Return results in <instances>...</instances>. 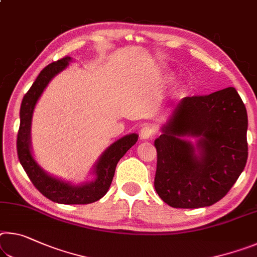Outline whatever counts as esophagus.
<instances>
[{
    "instance_id": "1",
    "label": "esophagus",
    "mask_w": 257,
    "mask_h": 257,
    "mask_svg": "<svg viewBox=\"0 0 257 257\" xmlns=\"http://www.w3.org/2000/svg\"><path fill=\"white\" fill-rule=\"evenodd\" d=\"M140 135L141 138H143V140H149V138L154 135V129L153 127H151V125H144V127L141 129Z\"/></svg>"
}]
</instances>
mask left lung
<instances>
[{
    "label": "left lung",
    "instance_id": "1",
    "mask_svg": "<svg viewBox=\"0 0 257 257\" xmlns=\"http://www.w3.org/2000/svg\"><path fill=\"white\" fill-rule=\"evenodd\" d=\"M247 127L245 104L234 88L184 97L154 141L159 197L174 208L208 207L225 197L246 166ZM184 136L199 138V156Z\"/></svg>",
    "mask_w": 257,
    "mask_h": 257
}]
</instances>
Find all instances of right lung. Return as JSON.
Here are the masks:
<instances>
[{
  "mask_svg": "<svg viewBox=\"0 0 257 257\" xmlns=\"http://www.w3.org/2000/svg\"><path fill=\"white\" fill-rule=\"evenodd\" d=\"M71 62V57L64 58L49 64L44 67L34 83L32 84L20 105V124L17 135V153L20 164L31 182L44 197L51 201L65 203V205H87L95 202L103 198L109 189L116 164L124 156L125 152L136 144L138 135L130 134L121 140L116 141L105 151L99 158L95 167L96 180L80 186H73L70 183H65L57 178L51 177L36 164L32 157L30 148V132L33 109L41 93L47 87L50 80L57 73L63 71Z\"/></svg>",
  "mask_w": 257,
  "mask_h": 257,
  "instance_id": "add662e5",
  "label": "right lung"
}]
</instances>
